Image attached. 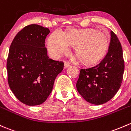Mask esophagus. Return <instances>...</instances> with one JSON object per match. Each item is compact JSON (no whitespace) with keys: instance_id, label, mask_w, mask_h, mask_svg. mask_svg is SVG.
<instances>
[{"instance_id":"obj_1","label":"esophagus","mask_w":131,"mask_h":131,"mask_svg":"<svg viewBox=\"0 0 131 131\" xmlns=\"http://www.w3.org/2000/svg\"><path fill=\"white\" fill-rule=\"evenodd\" d=\"M70 66V63L68 62H65L64 63V68H68Z\"/></svg>"}]
</instances>
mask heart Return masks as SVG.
Instances as JSON below:
<instances>
[{
	"mask_svg": "<svg viewBox=\"0 0 131 131\" xmlns=\"http://www.w3.org/2000/svg\"><path fill=\"white\" fill-rule=\"evenodd\" d=\"M48 49L51 56L59 58L69 52L70 46H75V54L86 65H95L103 59L109 45L104 32L95 29H70L64 34L54 31L48 39Z\"/></svg>",
	"mask_w": 131,
	"mask_h": 131,
	"instance_id": "b5f03b06",
	"label": "heart"
}]
</instances>
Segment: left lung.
<instances>
[{
	"label": "left lung",
	"instance_id": "1",
	"mask_svg": "<svg viewBox=\"0 0 131 131\" xmlns=\"http://www.w3.org/2000/svg\"><path fill=\"white\" fill-rule=\"evenodd\" d=\"M107 54L97 66L81 69L77 82L78 93L88 102L101 105L109 101L119 90L123 78L124 61L119 39L111 32Z\"/></svg>",
	"mask_w": 131,
	"mask_h": 131
}]
</instances>
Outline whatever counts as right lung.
Listing matches in <instances>:
<instances>
[{"instance_id":"add662e5","label":"right lung","mask_w":131,"mask_h":131,"mask_svg":"<svg viewBox=\"0 0 131 131\" xmlns=\"http://www.w3.org/2000/svg\"><path fill=\"white\" fill-rule=\"evenodd\" d=\"M49 29L37 24L26 26L11 43L7 62L8 83L20 102L40 105L53 90L64 63L49 58L45 39Z\"/></svg>"}]
</instances>
